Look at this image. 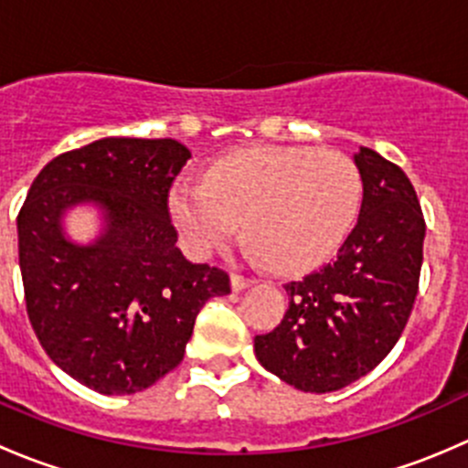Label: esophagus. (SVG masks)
I'll return each instance as SVG.
<instances>
[{"mask_svg":"<svg viewBox=\"0 0 468 468\" xmlns=\"http://www.w3.org/2000/svg\"><path fill=\"white\" fill-rule=\"evenodd\" d=\"M253 282H256L253 278H244L239 276V273H233V276H230V287H233V292L247 290V287H251Z\"/></svg>","mask_w":468,"mask_h":468,"instance_id":"34e87169","label":"esophagus"}]
</instances>
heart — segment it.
Masks as SVG:
<instances>
[{
	"label": "heart",
	"mask_w": 468,
	"mask_h": 468,
	"mask_svg": "<svg viewBox=\"0 0 468 468\" xmlns=\"http://www.w3.org/2000/svg\"><path fill=\"white\" fill-rule=\"evenodd\" d=\"M362 204V174L339 151L251 146L217 160L206 181H178L169 217L195 258L242 229L278 271H308L333 258Z\"/></svg>",
	"instance_id": "1"
}]
</instances>
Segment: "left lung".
<instances>
[{
  "mask_svg": "<svg viewBox=\"0 0 468 468\" xmlns=\"http://www.w3.org/2000/svg\"><path fill=\"white\" fill-rule=\"evenodd\" d=\"M362 174L356 229L337 258L287 282L282 322L256 335L258 362L287 385L328 394L380 365L417 299L426 221L412 183L374 149L353 154Z\"/></svg>",
  "mask_w": 468,
  "mask_h": 468,
  "instance_id": "8db88e82",
  "label": "left lung"
}]
</instances>
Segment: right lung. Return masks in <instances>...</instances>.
Here are the masks:
<instances>
[{
    "instance_id": "add662e5",
    "label": "right lung",
    "mask_w": 468,
    "mask_h": 468,
    "mask_svg": "<svg viewBox=\"0 0 468 468\" xmlns=\"http://www.w3.org/2000/svg\"><path fill=\"white\" fill-rule=\"evenodd\" d=\"M190 155L169 138L94 140L47 163L17 215L33 330L56 367L99 394H135L181 365L199 310L230 292L221 269L176 247L167 192ZM83 205L100 217L90 243L64 229Z\"/></svg>"
}]
</instances>
